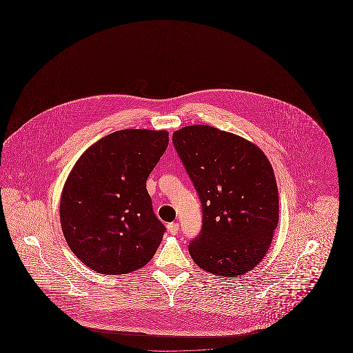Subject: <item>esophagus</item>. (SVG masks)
Instances as JSON below:
<instances>
[{
  "label": "esophagus",
  "mask_w": 353,
  "mask_h": 353,
  "mask_svg": "<svg viewBox=\"0 0 353 353\" xmlns=\"http://www.w3.org/2000/svg\"><path fill=\"white\" fill-rule=\"evenodd\" d=\"M167 228H168V232L170 234H177V232H179V223L177 222H170L167 225Z\"/></svg>",
  "instance_id": "1"
}]
</instances>
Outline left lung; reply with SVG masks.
Wrapping results in <instances>:
<instances>
[{"mask_svg": "<svg viewBox=\"0 0 353 353\" xmlns=\"http://www.w3.org/2000/svg\"><path fill=\"white\" fill-rule=\"evenodd\" d=\"M172 140L202 205L201 232L189 243L190 256L219 276L254 269L279 219L269 159L246 139L210 125L184 127Z\"/></svg>", "mask_w": 353, "mask_h": 353, "instance_id": "left-lung-1", "label": "left lung"}]
</instances>
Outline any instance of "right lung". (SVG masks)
<instances>
[{
  "label": "right lung",
  "mask_w": 353,
  "mask_h": 353,
  "mask_svg": "<svg viewBox=\"0 0 353 353\" xmlns=\"http://www.w3.org/2000/svg\"><path fill=\"white\" fill-rule=\"evenodd\" d=\"M167 131L123 130L91 145L68 174L61 225L90 269L127 274L147 265L165 226L153 213L147 179L168 147Z\"/></svg>",
  "instance_id": "add662e5"
}]
</instances>
